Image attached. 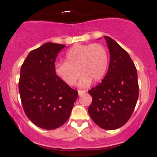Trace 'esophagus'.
Masks as SVG:
<instances>
[{
  "label": "esophagus",
  "mask_w": 157,
  "mask_h": 157,
  "mask_svg": "<svg viewBox=\"0 0 157 157\" xmlns=\"http://www.w3.org/2000/svg\"><path fill=\"white\" fill-rule=\"evenodd\" d=\"M86 91H82V90H78V96H81V95H83V94H85L86 93Z\"/></svg>",
  "instance_id": "34e87169"
}]
</instances>
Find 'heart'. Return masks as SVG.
<instances>
[{
	"label": "heart",
	"instance_id": "b5f03b06",
	"mask_svg": "<svg viewBox=\"0 0 157 157\" xmlns=\"http://www.w3.org/2000/svg\"><path fill=\"white\" fill-rule=\"evenodd\" d=\"M66 63H58L54 66L56 76L66 85L72 86L82 75L78 86H89L94 81L104 76L109 64L108 53L99 44L75 45L67 51ZM79 71L78 72V71Z\"/></svg>",
	"mask_w": 157,
	"mask_h": 157
}]
</instances>
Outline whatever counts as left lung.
<instances>
[{"label": "left lung", "instance_id": "obj_1", "mask_svg": "<svg viewBox=\"0 0 157 157\" xmlns=\"http://www.w3.org/2000/svg\"><path fill=\"white\" fill-rule=\"evenodd\" d=\"M110 53L107 74L101 83L89 90L92 120L106 130L117 129L130 119L139 97L137 71L128 53L114 40L104 36Z\"/></svg>", "mask_w": 157, "mask_h": 157}]
</instances>
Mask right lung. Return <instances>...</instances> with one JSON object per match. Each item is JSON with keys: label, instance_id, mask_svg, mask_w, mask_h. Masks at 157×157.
Masks as SVG:
<instances>
[{"label": "right lung", "instance_id": "1", "mask_svg": "<svg viewBox=\"0 0 157 157\" xmlns=\"http://www.w3.org/2000/svg\"><path fill=\"white\" fill-rule=\"evenodd\" d=\"M65 45L46 43L31 51L21 68L19 93L25 115L44 129H55L68 119L78 91L56 76L55 61Z\"/></svg>", "mask_w": 157, "mask_h": 157}]
</instances>
